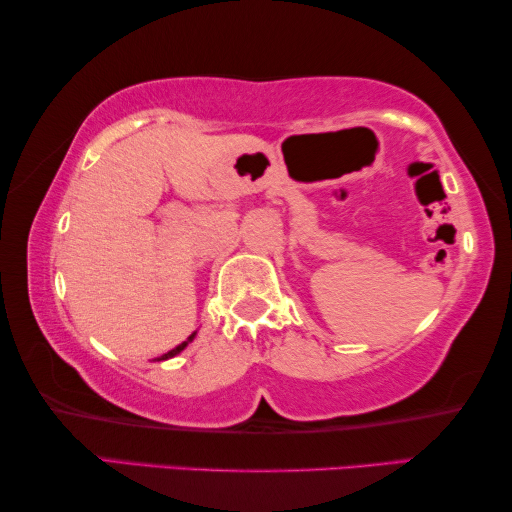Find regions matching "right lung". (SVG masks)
<instances>
[{"instance_id":"obj_1","label":"right lung","mask_w":512,"mask_h":512,"mask_svg":"<svg viewBox=\"0 0 512 512\" xmlns=\"http://www.w3.org/2000/svg\"><path fill=\"white\" fill-rule=\"evenodd\" d=\"M195 335H197V331H195V333H192V335H190V338H188L186 342H181V345H179V347H174V349H170V351H167V354H163V356H158V358H154V360H167V358H174V356H177V354H181V351H183V349H186V347L190 345V342H192V340H195Z\"/></svg>"}]
</instances>
